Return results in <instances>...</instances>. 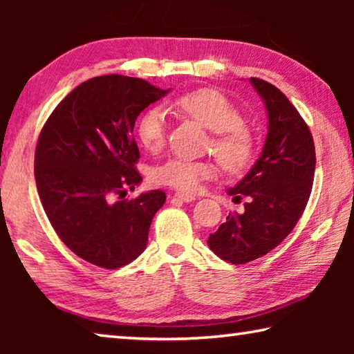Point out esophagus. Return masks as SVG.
<instances>
[{
  "label": "esophagus",
  "instance_id": "1",
  "mask_svg": "<svg viewBox=\"0 0 354 354\" xmlns=\"http://www.w3.org/2000/svg\"><path fill=\"white\" fill-rule=\"evenodd\" d=\"M173 196H175L176 200H179V201H184V203H192V201H195V200H196L194 195L184 194V192H176V194L173 195Z\"/></svg>",
  "mask_w": 354,
  "mask_h": 354
}]
</instances>
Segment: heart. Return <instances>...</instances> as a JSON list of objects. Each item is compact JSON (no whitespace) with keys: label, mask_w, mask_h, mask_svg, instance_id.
<instances>
[{"label":"heart","mask_w":354,"mask_h":354,"mask_svg":"<svg viewBox=\"0 0 354 354\" xmlns=\"http://www.w3.org/2000/svg\"><path fill=\"white\" fill-rule=\"evenodd\" d=\"M175 106L203 127L212 131L214 153L230 171L247 169L254 156V140L243 127V117L232 101L217 88H196L181 95ZM137 139L148 151H159L167 137V113L162 107H149L137 120ZM212 160L170 158L154 167L151 179L156 184L170 185L183 192H196L200 185L217 175Z\"/></svg>","instance_id":"obj_1"}]
</instances>
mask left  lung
I'll return each mask as SVG.
<instances>
[{"mask_svg":"<svg viewBox=\"0 0 354 354\" xmlns=\"http://www.w3.org/2000/svg\"><path fill=\"white\" fill-rule=\"evenodd\" d=\"M251 86L266 104L268 131L259 159L227 194L242 214H230L207 245L226 262L241 266L267 254L295 227L308 205L315 171L313 134L286 95L259 77Z\"/></svg>","mask_w":354,"mask_h":354,"instance_id":"1","label":"left lung"}]
</instances>
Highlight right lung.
Returning a JSON list of instances; mask_svg holds the SVG:
<instances>
[{"label": "right lung", "mask_w": 354, "mask_h": 354, "mask_svg": "<svg viewBox=\"0 0 354 354\" xmlns=\"http://www.w3.org/2000/svg\"><path fill=\"white\" fill-rule=\"evenodd\" d=\"M169 92L140 77H92L57 104L41 129L34 170L40 201L61 241L93 266L115 270L147 247L165 194L123 196L142 183L134 167L136 120Z\"/></svg>", "instance_id": "right-lung-1"}]
</instances>
